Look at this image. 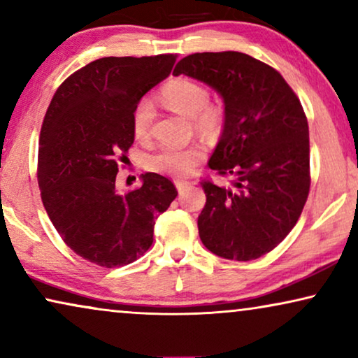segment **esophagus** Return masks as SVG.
I'll list each match as a JSON object with an SVG mask.
<instances>
[{
	"label": "esophagus",
	"mask_w": 358,
	"mask_h": 358,
	"mask_svg": "<svg viewBox=\"0 0 358 358\" xmlns=\"http://www.w3.org/2000/svg\"><path fill=\"white\" fill-rule=\"evenodd\" d=\"M176 187H178L179 194H184L192 187V182H187V180H176Z\"/></svg>",
	"instance_id": "34e87169"
}]
</instances>
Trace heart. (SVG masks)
<instances>
[{"mask_svg": "<svg viewBox=\"0 0 358 358\" xmlns=\"http://www.w3.org/2000/svg\"><path fill=\"white\" fill-rule=\"evenodd\" d=\"M161 99L174 110L176 114L194 119V124L199 130L212 131L220 125V109L208 104V91L200 83L189 78H176L171 80L161 91ZM155 117L153 102L148 97L141 99L134 109L131 115V129L136 140H146L150 135L151 122ZM202 146H164L156 150L155 153L146 156L145 166L153 173L171 176V178H187L192 174L200 161L203 159Z\"/></svg>", "mask_w": 358, "mask_h": 358, "instance_id": "obj_1", "label": "heart"}]
</instances>
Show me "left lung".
Here are the masks:
<instances>
[{"label":"left lung","mask_w":358,"mask_h":358,"mask_svg":"<svg viewBox=\"0 0 358 358\" xmlns=\"http://www.w3.org/2000/svg\"><path fill=\"white\" fill-rule=\"evenodd\" d=\"M174 76L202 81L222 96L224 124L208 168L231 187L202 182L203 246L231 261L271 252L292 231L310 192V130L280 73L241 52L194 53Z\"/></svg>","instance_id":"1"}]
</instances>
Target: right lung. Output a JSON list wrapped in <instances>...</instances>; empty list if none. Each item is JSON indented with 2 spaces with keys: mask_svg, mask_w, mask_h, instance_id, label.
<instances>
[{
  "mask_svg": "<svg viewBox=\"0 0 358 358\" xmlns=\"http://www.w3.org/2000/svg\"><path fill=\"white\" fill-rule=\"evenodd\" d=\"M174 62V55L99 58L66 78L47 109L37 171L43 207L66 246L97 266L143 256L155 220L178 197L156 173L141 174V187L124 195L115 187L135 140L134 109Z\"/></svg>",
  "mask_w": 358,
  "mask_h": 358,
  "instance_id": "1",
  "label": "right lung"
}]
</instances>
